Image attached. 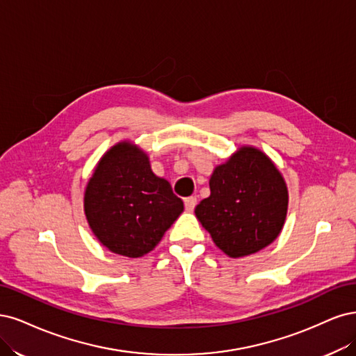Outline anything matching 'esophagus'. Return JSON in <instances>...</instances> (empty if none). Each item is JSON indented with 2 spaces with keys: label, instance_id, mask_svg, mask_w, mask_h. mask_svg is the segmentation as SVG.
I'll list each match as a JSON object with an SVG mask.
<instances>
[{
  "label": "esophagus",
  "instance_id": "obj_1",
  "mask_svg": "<svg viewBox=\"0 0 356 356\" xmlns=\"http://www.w3.org/2000/svg\"><path fill=\"white\" fill-rule=\"evenodd\" d=\"M195 205H197V198H195V197H189V198L185 200V209H186V211H193Z\"/></svg>",
  "mask_w": 356,
  "mask_h": 356
}]
</instances>
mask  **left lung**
Masks as SVG:
<instances>
[{
	"mask_svg": "<svg viewBox=\"0 0 356 356\" xmlns=\"http://www.w3.org/2000/svg\"><path fill=\"white\" fill-rule=\"evenodd\" d=\"M210 191L195 214L225 254L250 256L277 239L285 222L289 191L280 170L260 149L243 146L217 165Z\"/></svg>",
	"mask_w": 356,
	"mask_h": 356,
	"instance_id": "1",
	"label": "left lung"
}]
</instances>
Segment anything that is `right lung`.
Here are the masks:
<instances>
[{
  "label": "right lung",
  "mask_w": 356,
  "mask_h": 356,
  "mask_svg": "<svg viewBox=\"0 0 356 356\" xmlns=\"http://www.w3.org/2000/svg\"><path fill=\"white\" fill-rule=\"evenodd\" d=\"M91 231L112 253L142 257L183 211L170 183L154 175L147 155L130 142L102 156L84 193Z\"/></svg>",
  "instance_id": "right-lung-1"
}]
</instances>
